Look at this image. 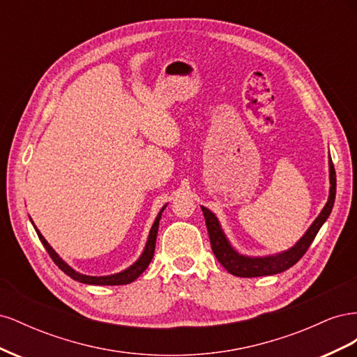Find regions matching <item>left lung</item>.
<instances>
[{"label": "left lung", "mask_w": 357, "mask_h": 357, "mask_svg": "<svg viewBox=\"0 0 357 357\" xmlns=\"http://www.w3.org/2000/svg\"><path fill=\"white\" fill-rule=\"evenodd\" d=\"M329 171H331V190H329V199L325 205V208L321 210L319 218L310 226V229L296 243L295 247H291L290 250L275 256L245 257L238 255L231 247L228 240H226V236L220 229L219 220L215 219V215L210 210L201 207L205 218V225H207L213 253L215 257H218V261L226 271L236 277L252 278V277L278 274V273L286 271V269H289L290 266H294L299 259L307 253L308 247L311 245L312 241H314L319 229L321 228V225L326 222V219L329 218V214L332 211L333 202H335V193H337V176H335L332 159L329 160Z\"/></svg>", "instance_id": "8db88e82"}]
</instances>
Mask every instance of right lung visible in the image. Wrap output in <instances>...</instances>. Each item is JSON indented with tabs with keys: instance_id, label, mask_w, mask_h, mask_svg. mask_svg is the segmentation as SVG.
<instances>
[{
	"instance_id": "obj_1",
	"label": "right lung",
	"mask_w": 357,
	"mask_h": 357,
	"mask_svg": "<svg viewBox=\"0 0 357 357\" xmlns=\"http://www.w3.org/2000/svg\"><path fill=\"white\" fill-rule=\"evenodd\" d=\"M165 208V207H164ZM164 208L160 210V213L158 214V218L152 226V229H150V234H149V240H147V244H146V248L143 255L139 256L138 261L132 265L129 266L128 269H125V271L119 273V274H114V275H107V277H89V275H83V274H79L75 273L73 268H70L66 262L62 261V259L55 253V250L47 244V241L45 240V236H43L40 234V231L36 228L37 231V235L40 241L43 243V245H45V248L47 250L49 256L52 257V261L55 262L58 265V268L61 269V271L66 273L68 277H71L73 280H75V282H80V283H84V284H101V286H119V284H128V283H132L135 278H138L139 275H142L146 268L149 266V264L152 262L153 259V253H155V245H156V235H158V228H159V220H160V214L162 211H164ZM34 225V223H32Z\"/></svg>"
}]
</instances>
